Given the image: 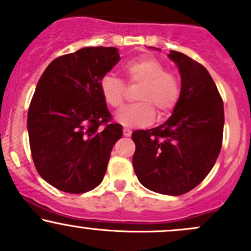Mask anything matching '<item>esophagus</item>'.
Instances as JSON below:
<instances>
[{"label": "esophagus", "instance_id": "obj_1", "mask_svg": "<svg viewBox=\"0 0 251 251\" xmlns=\"http://www.w3.org/2000/svg\"><path fill=\"white\" fill-rule=\"evenodd\" d=\"M123 133H124V136H125V137H130L132 134V131L130 130V128H124Z\"/></svg>", "mask_w": 251, "mask_h": 251}]
</instances>
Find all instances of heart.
<instances>
[{"label":"heart","instance_id":"obj_1","mask_svg":"<svg viewBox=\"0 0 251 251\" xmlns=\"http://www.w3.org/2000/svg\"><path fill=\"white\" fill-rule=\"evenodd\" d=\"M123 74L128 85H139L136 101L138 103L126 107L117 119L127 127L148 125L152 123L158 112L159 118H166L175 108L180 99V81L174 74L164 70V65L153 57L128 60L123 65ZM100 92L107 106L120 109L126 98V87L120 78L106 75L100 81Z\"/></svg>","mask_w":251,"mask_h":251}]
</instances>
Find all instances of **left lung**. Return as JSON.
Returning <instances> with one entry per match:
<instances>
[{"label":"left lung","mask_w":251,"mask_h":251,"mask_svg":"<svg viewBox=\"0 0 251 251\" xmlns=\"http://www.w3.org/2000/svg\"><path fill=\"white\" fill-rule=\"evenodd\" d=\"M170 59L181 76L180 99L172 117L151 130L132 133V163L150 191L181 195L198 186L213 168L222 149L224 106L208 71L177 51Z\"/></svg>","instance_id":"left-lung-1"}]
</instances>
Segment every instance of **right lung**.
Here are the masks:
<instances>
[{
	"instance_id": "obj_1",
	"label": "right lung",
	"mask_w": 251,
	"mask_h": 251,
	"mask_svg": "<svg viewBox=\"0 0 251 251\" xmlns=\"http://www.w3.org/2000/svg\"><path fill=\"white\" fill-rule=\"evenodd\" d=\"M120 60L115 48H83L52 60L27 115L38 173L57 189L89 192L102 182L123 126L111 124L100 81Z\"/></svg>"
}]
</instances>
